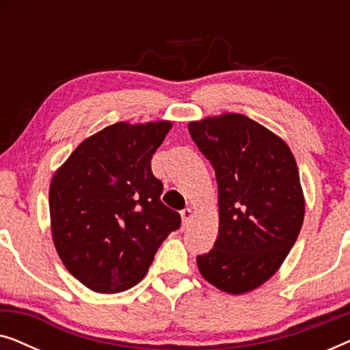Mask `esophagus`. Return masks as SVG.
<instances>
[{
    "label": "esophagus",
    "mask_w": 350,
    "mask_h": 350,
    "mask_svg": "<svg viewBox=\"0 0 350 350\" xmlns=\"http://www.w3.org/2000/svg\"><path fill=\"white\" fill-rule=\"evenodd\" d=\"M180 213H181V219H183V224L186 226V224L189 223L191 217H193V210H191V208H183Z\"/></svg>",
    "instance_id": "obj_1"
}]
</instances>
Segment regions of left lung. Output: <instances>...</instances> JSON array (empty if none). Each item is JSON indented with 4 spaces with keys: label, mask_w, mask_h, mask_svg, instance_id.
Masks as SVG:
<instances>
[{
    "label": "left lung",
    "mask_w": 350,
    "mask_h": 350,
    "mask_svg": "<svg viewBox=\"0 0 350 350\" xmlns=\"http://www.w3.org/2000/svg\"><path fill=\"white\" fill-rule=\"evenodd\" d=\"M189 135L215 170L219 228L196 258L205 280L242 295L275 274L299 236L304 198L290 148L236 113L189 122Z\"/></svg>",
    "instance_id": "left-lung-1"
}]
</instances>
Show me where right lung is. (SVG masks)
Returning <instances> with one entry per match:
<instances>
[{"label": "right lung", "instance_id": "obj_1", "mask_svg": "<svg viewBox=\"0 0 350 350\" xmlns=\"http://www.w3.org/2000/svg\"><path fill=\"white\" fill-rule=\"evenodd\" d=\"M169 121L113 124L89 137L55 172L49 210L57 253L70 274L97 293L137 285L157 248L181 224L162 204L151 157Z\"/></svg>", "mask_w": 350, "mask_h": 350}]
</instances>
